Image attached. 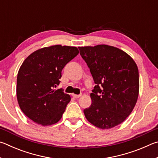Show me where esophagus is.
<instances>
[{"mask_svg": "<svg viewBox=\"0 0 158 158\" xmlns=\"http://www.w3.org/2000/svg\"><path fill=\"white\" fill-rule=\"evenodd\" d=\"M81 96V95H76V94H73V97L74 98H79Z\"/></svg>", "mask_w": 158, "mask_h": 158, "instance_id": "obj_1", "label": "esophagus"}]
</instances>
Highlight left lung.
Returning <instances> with one entry per match:
<instances>
[{
    "label": "left lung",
    "instance_id": "left-lung-1",
    "mask_svg": "<svg viewBox=\"0 0 158 158\" xmlns=\"http://www.w3.org/2000/svg\"><path fill=\"white\" fill-rule=\"evenodd\" d=\"M96 84L92 104L84 113L90 123L109 129L123 122L137 101L139 78L137 64L127 53L105 44L79 47Z\"/></svg>",
    "mask_w": 158,
    "mask_h": 158
}]
</instances>
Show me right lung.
<instances>
[{
    "mask_svg": "<svg viewBox=\"0 0 158 158\" xmlns=\"http://www.w3.org/2000/svg\"><path fill=\"white\" fill-rule=\"evenodd\" d=\"M78 53L75 47L54 45L35 51L23 62L17 74V100L35 123L50 125L62 118L70 96L54 88L60 84L64 67Z\"/></svg>",
    "mask_w": 158,
    "mask_h": 158,
    "instance_id": "obj_1",
    "label": "right lung"
}]
</instances>
